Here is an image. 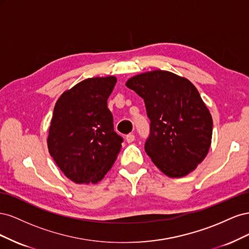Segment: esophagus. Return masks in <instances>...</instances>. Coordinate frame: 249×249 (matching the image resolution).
Returning a JSON list of instances; mask_svg holds the SVG:
<instances>
[{
  "label": "esophagus",
  "instance_id": "34e87169",
  "mask_svg": "<svg viewBox=\"0 0 249 249\" xmlns=\"http://www.w3.org/2000/svg\"><path fill=\"white\" fill-rule=\"evenodd\" d=\"M125 140L129 142V143L133 142L135 140V135L134 134H127L126 137H125Z\"/></svg>",
  "mask_w": 249,
  "mask_h": 249
}]
</instances>
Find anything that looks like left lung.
<instances>
[{
  "instance_id": "obj_1",
  "label": "left lung",
  "mask_w": 249,
  "mask_h": 249,
  "mask_svg": "<svg viewBox=\"0 0 249 249\" xmlns=\"http://www.w3.org/2000/svg\"><path fill=\"white\" fill-rule=\"evenodd\" d=\"M145 104L150 120L144 149L169 178H182L205 159L213 120L192 83L177 74L154 71L127 80Z\"/></svg>"
}]
</instances>
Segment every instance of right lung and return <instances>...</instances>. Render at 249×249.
<instances>
[{"mask_svg": "<svg viewBox=\"0 0 249 249\" xmlns=\"http://www.w3.org/2000/svg\"><path fill=\"white\" fill-rule=\"evenodd\" d=\"M115 77L90 78L57 101L48 137L50 155L77 184H95L110 170L122 148L107 101Z\"/></svg>", "mask_w": 249, "mask_h": 249, "instance_id": "1", "label": "right lung"}]
</instances>
